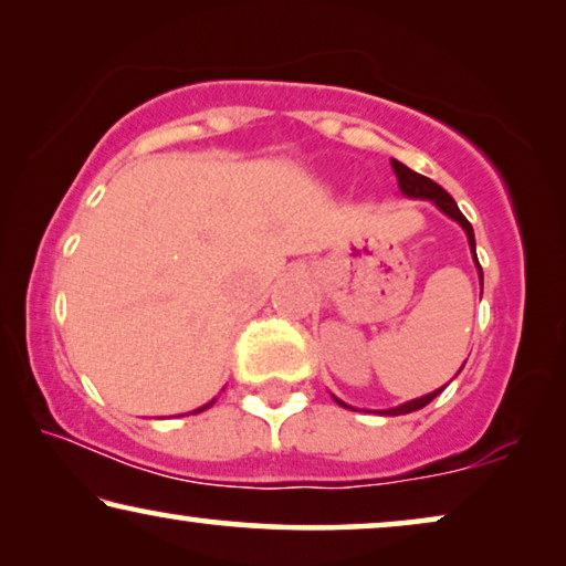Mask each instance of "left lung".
I'll use <instances>...</instances> for the list:
<instances>
[{"label":"left lung","instance_id":"8db88e82","mask_svg":"<svg viewBox=\"0 0 566 566\" xmlns=\"http://www.w3.org/2000/svg\"><path fill=\"white\" fill-rule=\"evenodd\" d=\"M392 169H395V174H397V185H400V192H402L405 197H408V200H426V202H433V205L439 207V210L446 214V218H451L453 222H459L461 230H464V233H467L469 251H472L474 264H476V272H480V284H482V266H480V261H476L474 230H472V226H469V220L464 218V214H461L457 202H453V197H451L449 192H446L443 187L436 185L433 179H428V177H423V174L408 169V166L400 164V161H395V158H392ZM443 387H446V385H443ZM443 387H441V389H433V392H428V395H423V397H416V400H408V402L397 405V408L374 410V412H377V416H408V412H416V410H420V408H426V405L431 402L433 397H439V395L443 392ZM333 400H336V402L340 405V408L356 410V408H352V405H346L344 400H338L336 395H333Z\"/></svg>","mask_w":566,"mask_h":566}]
</instances>
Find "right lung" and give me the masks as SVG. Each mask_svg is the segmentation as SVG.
<instances>
[{
	"instance_id": "add662e5",
	"label": "right lung",
	"mask_w": 566,
	"mask_h": 566,
	"mask_svg": "<svg viewBox=\"0 0 566 566\" xmlns=\"http://www.w3.org/2000/svg\"><path fill=\"white\" fill-rule=\"evenodd\" d=\"M214 400H218V397H212V400H210V402H205V405H202V408H197V410H192V412H202V410H207V408H212V405H214Z\"/></svg>"
}]
</instances>
